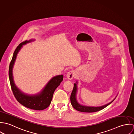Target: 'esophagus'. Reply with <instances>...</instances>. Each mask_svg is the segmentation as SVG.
Returning a JSON list of instances; mask_svg holds the SVG:
<instances>
[{
    "label": "esophagus",
    "mask_w": 134,
    "mask_h": 134,
    "mask_svg": "<svg viewBox=\"0 0 134 134\" xmlns=\"http://www.w3.org/2000/svg\"><path fill=\"white\" fill-rule=\"evenodd\" d=\"M75 72L74 70H71V71H70L69 72H68L67 73V78H68V79H70V80H71L75 76Z\"/></svg>",
    "instance_id": "esophagus-1"
}]
</instances>
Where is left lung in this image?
<instances>
[{"label": "left lung", "mask_w": 134, "mask_h": 134, "mask_svg": "<svg viewBox=\"0 0 134 134\" xmlns=\"http://www.w3.org/2000/svg\"><path fill=\"white\" fill-rule=\"evenodd\" d=\"M77 83L78 82L76 81V83H74V88L72 91V92L71 93V97H70V99H71V103L72 105V106L74 107V109H75L77 110L80 111V112H84V113H94V112H96L98 111H99L105 107H106L107 106H108L109 104H110L116 98L117 96L110 103L104 105L102 106H99V107H92V106H85V105H82L80 104L77 100L76 94L77 92Z\"/></svg>", "instance_id": "1"}]
</instances>
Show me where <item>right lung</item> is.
<instances>
[{
	"instance_id": "1",
	"label": "right lung",
	"mask_w": 134,
	"mask_h": 134,
	"mask_svg": "<svg viewBox=\"0 0 134 134\" xmlns=\"http://www.w3.org/2000/svg\"><path fill=\"white\" fill-rule=\"evenodd\" d=\"M34 41H35L34 39H31L29 41L26 40L20 43L16 47L10 63L9 76L13 94L19 103L25 107L31 109L42 110L47 108L51 104L54 91L63 80V75H60L53 77L43 89L36 94L30 95L26 94L17 87L14 83L13 76V68L17 55L24 45Z\"/></svg>"
}]
</instances>
